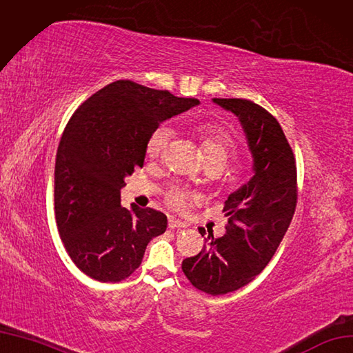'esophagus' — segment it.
Instances as JSON below:
<instances>
[{
	"label": "esophagus",
	"mask_w": 353,
	"mask_h": 353,
	"mask_svg": "<svg viewBox=\"0 0 353 353\" xmlns=\"http://www.w3.org/2000/svg\"><path fill=\"white\" fill-rule=\"evenodd\" d=\"M168 226L171 228V229H179V228H185V226H187V223L178 221V219H175V217H169Z\"/></svg>",
	"instance_id": "34e87169"
}]
</instances>
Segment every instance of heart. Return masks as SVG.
I'll list each match as a JSON object with an SVG mask.
<instances>
[{"label": "heart", "mask_w": 353, "mask_h": 353, "mask_svg": "<svg viewBox=\"0 0 353 353\" xmlns=\"http://www.w3.org/2000/svg\"><path fill=\"white\" fill-rule=\"evenodd\" d=\"M194 134H196L200 148L204 153L205 162H219L225 166L228 159L235 152L234 140L228 132L214 123L203 121L194 125ZM172 132L168 127L156 128L145 143V154L150 159H159L165 153L169 141H171ZM194 200V194L187 190L174 188L166 194V201L171 208L176 210H185Z\"/></svg>", "instance_id": "obj_1"}]
</instances>
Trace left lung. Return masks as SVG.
I'll return each instance as SVG.
<instances>
[{"instance_id": "obj_1", "label": "left lung", "mask_w": 353, "mask_h": 353, "mask_svg": "<svg viewBox=\"0 0 353 353\" xmlns=\"http://www.w3.org/2000/svg\"><path fill=\"white\" fill-rule=\"evenodd\" d=\"M213 102L238 117L254 175L225 201L226 234L209 235L197 255L182 261V272L199 290L225 295L254 281L282 242L296 208V163L281 124L263 106L247 99Z\"/></svg>"}]
</instances>
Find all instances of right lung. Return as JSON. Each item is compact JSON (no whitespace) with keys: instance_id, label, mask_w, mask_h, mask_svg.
Masks as SVG:
<instances>
[{"instance_id":"1","label":"right lung","mask_w":353,"mask_h":353,"mask_svg":"<svg viewBox=\"0 0 353 353\" xmlns=\"http://www.w3.org/2000/svg\"><path fill=\"white\" fill-rule=\"evenodd\" d=\"M131 80L92 94L72 114L55 159V219L79 269L99 282H121L141 264L168 219L150 208L121 205L125 176L143 166L145 143L165 119L199 105Z\"/></svg>"}]
</instances>
